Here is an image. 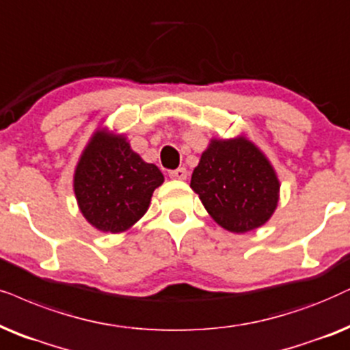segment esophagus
Masks as SVG:
<instances>
[{
    "mask_svg": "<svg viewBox=\"0 0 350 350\" xmlns=\"http://www.w3.org/2000/svg\"><path fill=\"white\" fill-rule=\"evenodd\" d=\"M186 175H188V172H186L185 167H178V169L169 172L170 178H175V180H185Z\"/></svg>",
    "mask_w": 350,
    "mask_h": 350,
    "instance_id": "1",
    "label": "esophagus"
}]
</instances>
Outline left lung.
<instances>
[{
    "label": "left lung",
    "instance_id": "8db88e82",
    "mask_svg": "<svg viewBox=\"0 0 350 350\" xmlns=\"http://www.w3.org/2000/svg\"><path fill=\"white\" fill-rule=\"evenodd\" d=\"M191 188L217 224L246 233L273 214L280 183L264 154L247 139L236 138L211 143L193 172Z\"/></svg>",
    "mask_w": 350,
    "mask_h": 350
}]
</instances>
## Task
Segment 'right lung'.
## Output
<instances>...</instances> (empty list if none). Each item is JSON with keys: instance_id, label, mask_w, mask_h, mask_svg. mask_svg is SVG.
<instances>
[{"instance_id": "1", "label": "right lung", "mask_w": 350, "mask_h": 350, "mask_svg": "<svg viewBox=\"0 0 350 350\" xmlns=\"http://www.w3.org/2000/svg\"><path fill=\"white\" fill-rule=\"evenodd\" d=\"M162 181V172L131 151L125 138L99 131L77 165L74 188L85 219L119 233L142 219Z\"/></svg>"}]
</instances>
